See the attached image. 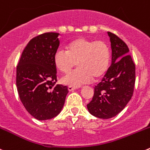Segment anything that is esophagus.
Instances as JSON below:
<instances>
[{"label": "esophagus", "instance_id": "34e87169", "mask_svg": "<svg viewBox=\"0 0 150 150\" xmlns=\"http://www.w3.org/2000/svg\"><path fill=\"white\" fill-rule=\"evenodd\" d=\"M78 88V87H73V86H69L68 87V90H69V91H73L74 90H75V89H77Z\"/></svg>", "mask_w": 150, "mask_h": 150}]
</instances>
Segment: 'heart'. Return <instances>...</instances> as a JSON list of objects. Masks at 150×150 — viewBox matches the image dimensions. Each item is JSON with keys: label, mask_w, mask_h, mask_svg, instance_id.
<instances>
[{"label": "heart", "mask_w": 150, "mask_h": 150, "mask_svg": "<svg viewBox=\"0 0 150 150\" xmlns=\"http://www.w3.org/2000/svg\"><path fill=\"white\" fill-rule=\"evenodd\" d=\"M67 49L55 52V67L64 74L69 73L77 64L79 67L63 77L62 82L65 84L78 87L90 81L93 77L94 79L101 78L108 69L110 51L105 42L81 37L70 42Z\"/></svg>", "instance_id": "heart-1"}]
</instances>
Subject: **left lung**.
Segmentation results:
<instances>
[{"label":"left lung","mask_w":150,"mask_h":150,"mask_svg":"<svg viewBox=\"0 0 150 150\" xmlns=\"http://www.w3.org/2000/svg\"><path fill=\"white\" fill-rule=\"evenodd\" d=\"M111 45V65L94 87V95L87 104L92 115L109 119L122 111L132 98L135 83V64L127 45L120 37L108 32Z\"/></svg>","instance_id":"obj_1"}]
</instances>
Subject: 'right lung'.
Returning <instances> with one entry per match:
<instances>
[{
	"instance_id": "obj_1",
	"label": "right lung",
	"mask_w": 150,
	"mask_h": 150,
	"mask_svg": "<svg viewBox=\"0 0 150 150\" xmlns=\"http://www.w3.org/2000/svg\"><path fill=\"white\" fill-rule=\"evenodd\" d=\"M58 33H45L32 39L21 54L16 68V87L28 112L39 120L54 118L61 111L68 93L67 86L55 84L54 57Z\"/></svg>"
}]
</instances>
